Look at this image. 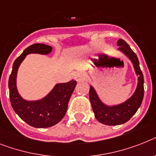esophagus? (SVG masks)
<instances>
[{
  "label": "esophagus",
  "mask_w": 156,
  "mask_h": 156,
  "mask_svg": "<svg viewBox=\"0 0 156 156\" xmlns=\"http://www.w3.org/2000/svg\"><path fill=\"white\" fill-rule=\"evenodd\" d=\"M74 78H75V80L77 81V82H80L84 79V75H83V74H82V73H78V74H75Z\"/></svg>",
  "instance_id": "obj_1"
}]
</instances>
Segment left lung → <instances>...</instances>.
<instances>
[{"mask_svg": "<svg viewBox=\"0 0 156 156\" xmlns=\"http://www.w3.org/2000/svg\"><path fill=\"white\" fill-rule=\"evenodd\" d=\"M116 45L119 47L117 51L124 54L133 63L135 74L137 76V85L130 98L116 105H107L102 101L96 90L90 86V101L94 116L99 122L106 125H122L130 120L140 108L144 98V76L136 55L125 40L120 39L116 42Z\"/></svg>", "mask_w": 156, "mask_h": 156, "instance_id": "8db88e82", "label": "left lung"}]
</instances>
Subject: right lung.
I'll list each match as a JSON object with an SVG mask.
<instances>
[{"label": "right lung", "instance_id": "add662e5", "mask_svg": "<svg viewBox=\"0 0 156 156\" xmlns=\"http://www.w3.org/2000/svg\"><path fill=\"white\" fill-rule=\"evenodd\" d=\"M51 51L52 47L43 44H35L27 48L15 60L9 79V98L14 111L23 121L38 129L54 126L63 118L77 85L74 79L66 83H57L39 100H26L20 94L16 85L17 73L26 56L29 54L48 55Z\"/></svg>", "mask_w": 156, "mask_h": 156}]
</instances>
